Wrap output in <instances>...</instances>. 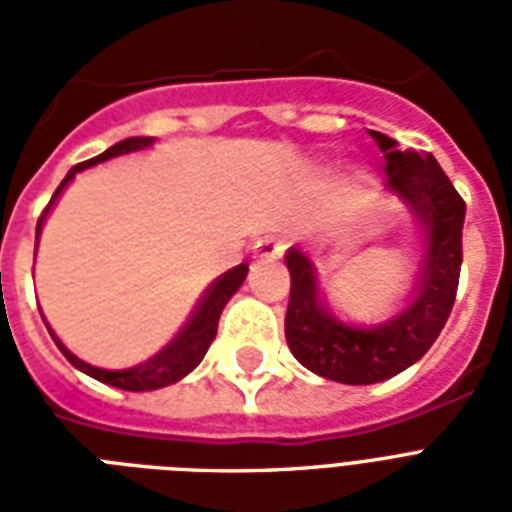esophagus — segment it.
I'll return each instance as SVG.
<instances>
[{"mask_svg":"<svg viewBox=\"0 0 512 512\" xmlns=\"http://www.w3.org/2000/svg\"><path fill=\"white\" fill-rule=\"evenodd\" d=\"M281 249L284 247H281L279 241H273L271 236H263V239L255 244V255L260 257V260H279Z\"/></svg>","mask_w":512,"mask_h":512,"instance_id":"34e87169","label":"esophagus"}]
</instances>
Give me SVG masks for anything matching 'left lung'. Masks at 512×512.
Masks as SVG:
<instances>
[{"label": "left lung", "instance_id": "left-lung-1", "mask_svg": "<svg viewBox=\"0 0 512 512\" xmlns=\"http://www.w3.org/2000/svg\"><path fill=\"white\" fill-rule=\"evenodd\" d=\"M385 156L393 196L422 228V260L404 308L380 324H350L321 300L319 276L303 249L289 247L292 276L284 335L292 356L319 377L345 385H372L417 364L452 313L462 265L465 201L430 154L398 151V143L369 130Z\"/></svg>", "mask_w": 512, "mask_h": 512}]
</instances>
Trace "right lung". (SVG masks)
<instances>
[{"instance_id": "1", "label": "right lung", "mask_w": 512, "mask_h": 512, "mask_svg": "<svg viewBox=\"0 0 512 512\" xmlns=\"http://www.w3.org/2000/svg\"><path fill=\"white\" fill-rule=\"evenodd\" d=\"M151 146H154V138L119 140L116 146H111L100 156L90 159V162H82V164H76V167H71L68 175L63 177V183L58 185V191L52 193V199L50 204H47V209H44V215L39 217V223H36V244H39V236H42L44 217H47V212L52 209V204L60 199L63 188H66V185L71 183L79 172L90 170V167H95V164L108 162V159H116V156L146 151V148ZM247 271H249V265L241 263L236 265V268H231L228 273H223V276H217V279L209 284L207 292L201 295V300L196 303V308H193V313L188 316V321L180 327V332H177V335L172 337L162 350H156L154 356L146 358V361H140V364L130 366V369H103V366L87 364L84 358L74 356V353H71V350H68L58 337H55V332H52L50 327L47 329H50L52 340H55V345L60 348V353H63V356H66L68 361L79 369V372L90 374L92 380L106 382V385H111V388L132 390V393L167 388V385H172V382L183 380L185 374H191L193 369L201 364V358H204V353H207L209 345H212V340H215L217 335V321H220V313H223L225 303L239 292V287L244 284V279H247Z\"/></svg>"}]
</instances>
